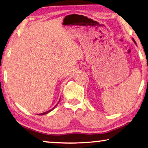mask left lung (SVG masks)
Wrapping results in <instances>:
<instances>
[{"label": "left lung", "mask_w": 148, "mask_h": 148, "mask_svg": "<svg viewBox=\"0 0 148 148\" xmlns=\"http://www.w3.org/2000/svg\"><path fill=\"white\" fill-rule=\"evenodd\" d=\"M132 40H133V41H134V43H136V41H134V39H132Z\"/></svg>", "instance_id": "1"}]
</instances>
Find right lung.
Returning <instances> with one entry per match:
<instances>
[{
    "mask_svg": "<svg viewBox=\"0 0 148 148\" xmlns=\"http://www.w3.org/2000/svg\"><path fill=\"white\" fill-rule=\"evenodd\" d=\"M60 102V100L59 101H58V103L57 104V105H55V107H54L53 108V109H51V110H49V111H46V112H43V113H40V114H39V115H43V114H47V113H49V112H51V111H52V110H53L54 109H55V108L56 107H57V105L58 104V103H59Z\"/></svg>",
    "mask_w": 148,
    "mask_h": 148,
    "instance_id": "right-lung-1",
    "label": "right lung"
}]
</instances>
